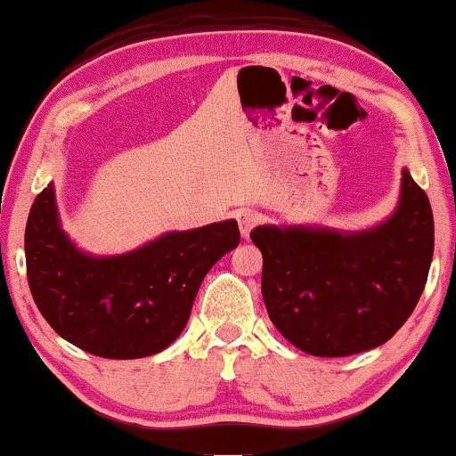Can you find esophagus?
I'll use <instances>...</instances> for the list:
<instances>
[{"label": "esophagus", "mask_w": 456, "mask_h": 456, "mask_svg": "<svg viewBox=\"0 0 456 456\" xmlns=\"http://www.w3.org/2000/svg\"><path fill=\"white\" fill-rule=\"evenodd\" d=\"M235 219H237V225H240L241 237H248L249 231H252L256 223H258V213L252 208H240L237 210Z\"/></svg>", "instance_id": "obj_1"}]
</instances>
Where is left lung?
I'll use <instances>...</instances> for the list:
<instances>
[{
    "label": "left lung",
    "instance_id": "1",
    "mask_svg": "<svg viewBox=\"0 0 456 456\" xmlns=\"http://www.w3.org/2000/svg\"><path fill=\"white\" fill-rule=\"evenodd\" d=\"M262 297L273 324L316 357H345L384 345L418 305L434 256V216L403 169L393 216L365 231L256 227Z\"/></svg>",
    "mask_w": 456,
    "mask_h": 456
}]
</instances>
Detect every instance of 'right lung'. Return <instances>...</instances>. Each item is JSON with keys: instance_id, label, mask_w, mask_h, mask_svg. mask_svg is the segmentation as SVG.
Returning a JSON list of instances; mask_svg holds the SVG:
<instances>
[{"instance_id": "right-lung-1", "label": "right lung", "mask_w": 456, "mask_h": 456, "mask_svg": "<svg viewBox=\"0 0 456 456\" xmlns=\"http://www.w3.org/2000/svg\"><path fill=\"white\" fill-rule=\"evenodd\" d=\"M240 243L237 221L171 231L118 256L82 252L63 233L53 183L35 198L24 233L33 299L61 338L107 359L155 355L188 324L215 262Z\"/></svg>"}]
</instances>
